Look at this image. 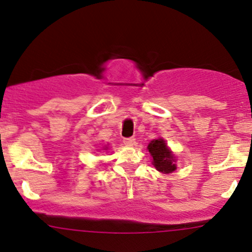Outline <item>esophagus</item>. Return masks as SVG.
Listing matches in <instances>:
<instances>
[{
  "label": "esophagus",
  "instance_id": "obj_1",
  "mask_svg": "<svg viewBox=\"0 0 252 252\" xmlns=\"http://www.w3.org/2000/svg\"><path fill=\"white\" fill-rule=\"evenodd\" d=\"M123 143L126 145H134L135 144V138L134 137H129V138H124Z\"/></svg>",
  "mask_w": 252,
  "mask_h": 252
}]
</instances>
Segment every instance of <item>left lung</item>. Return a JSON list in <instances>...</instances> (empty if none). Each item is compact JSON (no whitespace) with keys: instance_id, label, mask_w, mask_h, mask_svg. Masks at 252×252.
<instances>
[{"instance_id":"obj_1","label":"left lung","mask_w":252,"mask_h":252,"mask_svg":"<svg viewBox=\"0 0 252 252\" xmlns=\"http://www.w3.org/2000/svg\"><path fill=\"white\" fill-rule=\"evenodd\" d=\"M148 150L153 156V163L155 168L160 172L170 174L176 169L174 164V156L171 151L166 148L165 142L163 139H154L148 145Z\"/></svg>"}]
</instances>
